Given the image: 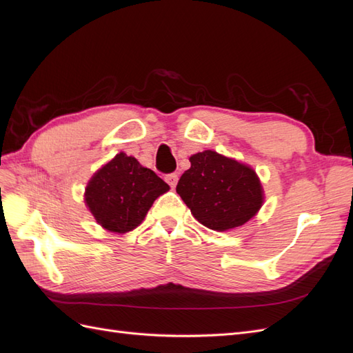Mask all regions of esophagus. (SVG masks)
I'll use <instances>...</instances> for the list:
<instances>
[{
  "instance_id": "obj_1",
  "label": "esophagus",
  "mask_w": 353,
  "mask_h": 353,
  "mask_svg": "<svg viewBox=\"0 0 353 353\" xmlns=\"http://www.w3.org/2000/svg\"><path fill=\"white\" fill-rule=\"evenodd\" d=\"M165 179H166V183L170 185V187H175L176 185V183H178V174L176 172H172V174H168L166 176H165Z\"/></svg>"
}]
</instances>
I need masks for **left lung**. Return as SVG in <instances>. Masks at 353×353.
Wrapping results in <instances>:
<instances>
[{
    "label": "left lung",
    "mask_w": 353,
    "mask_h": 353,
    "mask_svg": "<svg viewBox=\"0 0 353 353\" xmlns=\"http://www.w3.org/2000/svg\"><path fill=\"white\" fill-rule=\"evenodd\" d=\"M176 193L203 225L227 231L248 222L262 206L259 178L237 160L206 150L190 157Z\"/></svg>",
    "instance_id": "left-lung-1"
}]
</instances>
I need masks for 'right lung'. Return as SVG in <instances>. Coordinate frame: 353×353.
<instances>
[{
	"label": "right lung",
	"mask_w": 353,
	"mask_h": 353,
	"mask_svg": "<svg viewBox=\"0 0 353 353\" xmlns=\"http://www.w3.org/2000/svg\"><path fill=\"white\" fill-rule=\"evenodd\" d=\"M168 190L169 185L152 169L119 153L91 178L85 201L103 228L128 232L140 225L153 201Z\"/></svg>",
	"instance_id": "add662e5"
}]
</instances>
